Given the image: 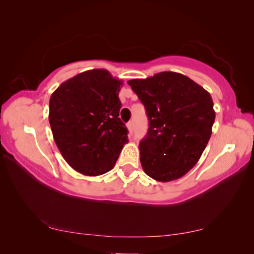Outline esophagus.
<instances>
[{
  "mask_svg": "<svg viewBox=\"0 0 254 254\" xmlns=\"http://www.w3.org/2000/svg\"><path fill=\"white\" fill-rule=\"evenodd\" d=\"M127 128H128V131H129V135H132V132H133V124H132V122H129L128 123Z\"/></svg>",
  "mask_w": 254,
  "mask_h": 254,
  "instance_id": "obj_1",
  "label": "esophagus"
}]
</instances>
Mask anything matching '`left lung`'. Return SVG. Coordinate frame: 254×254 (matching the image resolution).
<instances>
[{
  "label": "left lung",
  "instance_id": "left-lung-1",
  "mask_svg": "<svg viewBox=\"0 0 254 254\" xmlns=\"http://www.w3.org/2000/svg\"><path fill=\"white\" fill-rule=\"evenodd\" d=\"M128 84L149 121L139 146L145 174L159 182L181 178L196 165L211 137L215 111L210 93L188 76L168 71Z\"/></svg>",
  "mask_w": 254,
  "mask_h": 254
}]
</instances>
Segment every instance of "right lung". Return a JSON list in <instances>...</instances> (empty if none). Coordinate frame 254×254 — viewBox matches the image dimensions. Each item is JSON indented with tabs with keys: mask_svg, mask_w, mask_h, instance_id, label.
Masks as SVG:
<instances>
[{
	"mask_svg": "<svg viewBox=\"0 0 254 254\" xmlns=\"http://www.w3.org/2000/svg\"><path fill=\"white\" fill-rule=\"evenodd\" d=\"M122 84L109 71L94 68L65 80L50 98L54 140L68 165L84 176L111 171L128 143L119 118Z\"/></svg>",
	"mask_w": 254,
	"mask_h": 254,
	"instance_id": "obj_1",
	"label": "right lung"
}]
</instances>
